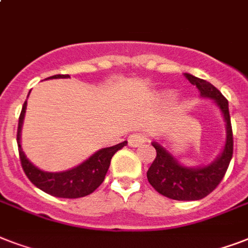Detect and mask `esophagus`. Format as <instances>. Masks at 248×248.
<instances>
[{"mask_svg": "<svg viewBox=\"0 0 248 248\" xmlns=\"http://www.w3.org/2000/svg\"><path fill=\"white\" fill-rule=\"evenodd\" d=\"M147 135L145 134H141V132H135V134H131L128 136V145L132 148L140 147L143 144L147 143Z\"/></svg>", "mask_w": 248, "mask_h": 248, "instance_id": "obj_1", "label": "esophagus"}]
</instances>
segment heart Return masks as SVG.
Here are the masks:
<instances>
[{"label": "heart", "instance_id": "b5f03b06", "mask_svg": "<svg viewBox=\"0 0 248 248\" xmlns=\"http://www.w3.org/2000/svg\"><path fill=\"white\" fill-rule=\"evenodd\" d=\"M166 97L170 99V100H172V99H175V95H173L172 93H166Z\"/></svg>", "mask_w": 248, "mask_h": 248}]
</instances>
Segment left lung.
I'll list each match as a JSON object with an SVG mask.
<instances>
[{"label":"left lung","instance_id":"1","mask_svg":"<svg viewBox=\"0 0 248 248\" xmlns=\"http://www.w3.org/2000/svg\"><path fill=\"white\" fill-rule=\"evenodd\" d=\"M189 82L200 91L202 99H210L220 109L225 122V143L211 163L204 166L181 165L166 148L157 141L152 145L155 148L157 155L147 172L149 184L162 196L176 201H198L208 196L223 180L228 166L233 155V134H232L231 116L228 100L215 86L204 79L185 73Z\"/></svg>","mask_w":248,"mask_h":248}]
</instances>
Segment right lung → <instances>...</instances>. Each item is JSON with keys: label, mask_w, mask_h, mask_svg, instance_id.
<instances>
[{"label": "right lung", "mask_w": 248, "mask_h": 248, "mask_svg": "<svg viewBox=\"0 0 248 248\" xmlns=\"http://www.w3.org/2000/svg\"><path fill=\"white\" fill-rule=\"evenodd\" d=\"M54 78H69V76L56 75L48 77L47 79ZM25 109H27V100L21 108L16 135L21 167L29 180L32 181L37 188L51 196L59 197V198H79V197L89 196L90 193H93L104 181V177L110 165V159L114 153L127 144V141H122L113 147L101 148L73 169L60 171V172L44 171L27 158L21 148V127H23V121H24Z\"/></svg>", "instance_id": "right-lung-1"}]
</instances>
